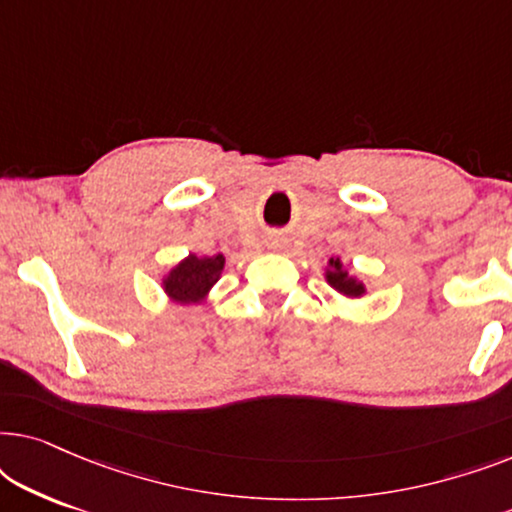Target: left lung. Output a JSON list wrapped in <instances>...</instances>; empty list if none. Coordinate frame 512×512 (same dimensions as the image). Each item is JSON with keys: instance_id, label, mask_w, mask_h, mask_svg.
I'll return each mask as SVG.
<instances>
[{"instance_id": "obj_1", "label": "left lung", "mask_w": 512, "mask_h": 512, "mask_svg": "<svg viewBox=\"0 0 512 512\" xmlns=\"http://www.w3.org/2000/svg\"><path fill=\"white\" fill-rule=\"evenodd\" d=\"M324 279L331 286L333 291H338L342 298H363L368 293L366 284H363V279H359L356 275L349 272V265L342 263V258H328L326 263V272H324Z\"/></svg>"}]
</instances>
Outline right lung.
<instances>
[{"label": "right lung", "mask_w": 512, "mask_h": 512, "mask_svg": "<svg viewBox=\"0 0 512 512\" xmlns=\"http://www.w3.org/2000/svg\"><path fill=\"white\" fill-rule=\"evenodd\" d=\"M223 265H226L223 254H188L165 272L160 279V289L177 305H205L214 284L221 279Z\"/></svg>", "instance_id": "add662e5"}]
</instances>
